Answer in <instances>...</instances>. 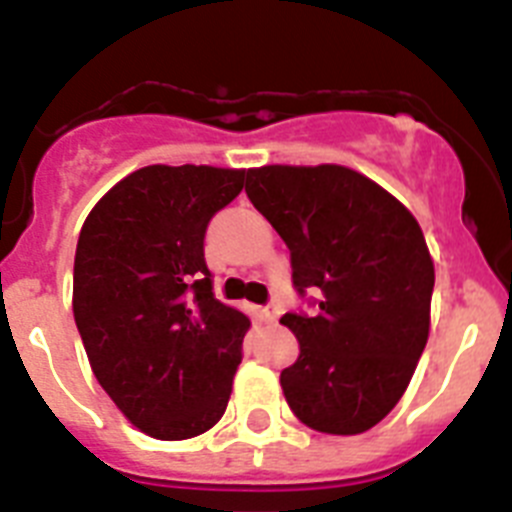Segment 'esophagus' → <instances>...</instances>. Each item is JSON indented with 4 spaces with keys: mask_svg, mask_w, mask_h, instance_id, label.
<instances>
[{
    "mask_svg": "<svg viewBox=\"0 0 512 512\" xmlns=\"http://www.w3.org/2000/svg\"><path fill=\"white\" fill-rule=\"evenodd\" d=\"M278 317H281V309H278V304L262 306V319H265V322L275 324V322H278Z\"/></svg>",
    "mask_w": 512,
    "mask_h": 512,
    "instance_id": "34e87169",
    "label": "esophagus"
}]
</instances>
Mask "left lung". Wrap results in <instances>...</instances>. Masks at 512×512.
Returning a JSON list of instances; mask_svg holds the SVG:
<instances>
[{"label":"left lung","instance_id":"left-lung-1","mask_svg":"<svg viewBox=\"0 0 512 512\" xmlns=\"http://www.w3.org/2000/svg\"><path fill=\"white\" fill-rule=\"evenodd\" d=\"M247 198L291 250L314 314H283L299 358L281 373L311 430L358 435L402 399L430 332L435 270L420 224L381 185L340 164L247 170Z\"/></svg>","mask_w":512,"mask_h":512}]
</instances>
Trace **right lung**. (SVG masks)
<instances>
[{
    "mask_svg": "<svg viewBox=\"0 0 512 512\" xmlns=\"http://www.w3.org/2000/svg\"><path fill=\"white\" fill-rule=\"evenodd\" d=\"M242 188L244 170L151 164L79 231L71 306L92 373L159 441L206 433L229 404L250 319L213 296L203 239Z\"/></svg>",
    "mask_w": 512,
    "mask_h": 512,
    "instance_id": "right-lung-1",
    "label": "right lung"
}]
</instances>
